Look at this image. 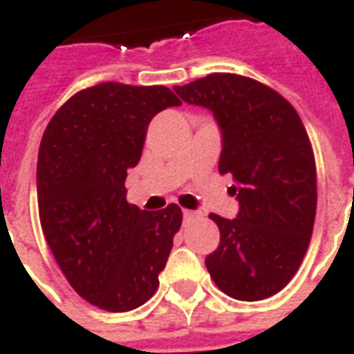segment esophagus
<instances>
[{"label":"esophagus","mask_w":354,"mask_h":354,"mask_svg":"<svg viewBox=\"0 0 354 354\" xmlns=\"http://www.w3.org/2000/svg\"><path fill=\"white\" fill-rule=\"evenodd\" d=\"M195 217H197V212L184 210V221H191V219H195Z\"/></svg>","instance_id":"1"}]
</instances>
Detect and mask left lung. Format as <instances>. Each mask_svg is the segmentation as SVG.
<instances>
[{"label": "left lung", "mask_w": 354, "mask_h": 354, "mask_svg": "<svg viewBox=\"0 0 354 354\" xmlns=\"http://www.w3.org/2000/svg\"><path fill=\"white\" fill-rule=\"evenodd\" d=\"M182 101L204 106L221 129L219 172L232 174L234 219L210 214L219 245L206 268L225 295L255 302L297 274L317 210L313 150L292 104L253 78L214 73L174 86Z\"/></svg>", "instance_id": "1"}]
</instances>
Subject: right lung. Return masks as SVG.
I'll list each match as a JSON object with an SVG mask.
<instances>
[{"label":"right lung","mask_w":354,"mask_h":354,"mask_svg":"<svg viewBox=\"0 0 354 354\" xmlns=\"http://www.w3.org/2000/svg\"><path fill=\"white\" fill-rule=\"evenodd\" d=\"M178 104L165 86L97 84L54 114L39 146L44 238L71 287L104 311L153 297L182 225L176 204L146 212L125 198L151 118Z\"/></svg>","instance_id":"obj_1"}]
</instances>
